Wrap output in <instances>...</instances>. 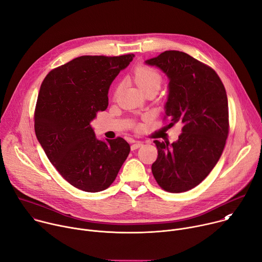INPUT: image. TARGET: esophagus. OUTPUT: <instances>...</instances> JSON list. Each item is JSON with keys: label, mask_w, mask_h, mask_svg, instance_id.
Instances as JSON below:
<instances>
[{"label": "esophagus", "mask_w": 262, "mask_h": 262, "mask_svg": "<svg viewBox=\"0 0 262 262\" xmlns=\"http://www.w3.org/2000/svg\"><path fill=\"white\" fill-rule=\"evenodd\" d=\"M141 146H143V142L138 141V142H134V144L130 146V148H132V150H136V149L140 148Z\"/></svg>", "instance_id": "esophagus-1"}]
</instances>
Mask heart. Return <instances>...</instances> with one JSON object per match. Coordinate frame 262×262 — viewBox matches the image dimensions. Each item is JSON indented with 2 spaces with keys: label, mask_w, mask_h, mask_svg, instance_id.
<instances>
[{
  "label": "heart",
  "mask_w": 262,
  "mask_h": 262,
  "mask_svg": "<svg viewBox=\"0 0 262 262\" xmlns=\"http://www.w3.org/2000/svg\"><path fill=\"white\" fill-rule=\"evenodd\" d=\"M135 79L138 86L143 90L150 87H159L162 83V77L156 69L149 66H139L135 70ZM120 88H117L116 94L119 92Z\"/></svg>",
  "instance_id": "obj_1"
}]
</instances>
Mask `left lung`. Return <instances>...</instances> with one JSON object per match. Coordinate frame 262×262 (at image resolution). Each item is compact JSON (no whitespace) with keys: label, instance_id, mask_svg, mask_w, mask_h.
<instances>
[{"label":"left lung","instance_id":"obj_1","mask_svg":"<svg viewBox=\"0 0 262 262\" xmlns=\"http://www.w3.org/2000/svg\"><path fill=\"white\" fill-rule=\"evenodd\" d=\"M169 79L165 105L170 126L182 123L176 142L155 141L158 159L151 166L161 188L186 192L198 185L220 160L229 133L225 87L209 66L179 51H166L146 60Z\"/></svg>","mask_w":262,"mask_h":262}]
</instances>
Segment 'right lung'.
<instances>
[{"label":"right lung","mask_w":262,"mask_h":262,"mask_svg":"<svg viewBox=\"0 0 262 262\" xmlns=\"http://www.w3.org/2000/svg\"><path fill=\"white\" fill-rule=\"evenodd\" d=\"M135 55L82 56L49 72L37 98L34 127L50 162L74 188L107 189L128 157L122 138L101 141L90 122L108 104V88Z\"/></svg>","instance_id":"1"}]
</instances>
